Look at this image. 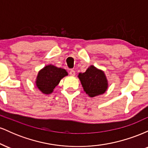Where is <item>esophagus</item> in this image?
<instances>
[{
    "mask_svg": "<svg viewBox=\"0 0 148 148\" xmlns=\"http://www.w3.org/2000/svg\"><path fill=\"white\" fill-rule=\"evenodd\" d=\"M69 74H70V76H75V74H76L75 71L73 70V69H71V70L69 71Z\"/></svg>",
    "mask_w": 148,
    "mask_h": 148,
    "instance_id": "1",
    "label": "esophagus"
}]
</instances>
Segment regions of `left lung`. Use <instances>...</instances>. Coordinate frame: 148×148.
I'll return each mask as SVG.
<instances>
[{
    "label": "left lung",
    "instance_id": "left-lung-1",
    "mask_svg": "<svg viewBox=\"0 0 148 148\" xmlns=\"http://www.w3.org/2000/svg\"><path fill=\"white\" fill-rule=\"evenodd\" d=\"M78 77L86 94L90 97L102 95L107 90L108 84L104 72L90 65L84 73H79Z\"/></svg>",
    "mask_w": 148,
    "mask_h": 148
}]
</instances>
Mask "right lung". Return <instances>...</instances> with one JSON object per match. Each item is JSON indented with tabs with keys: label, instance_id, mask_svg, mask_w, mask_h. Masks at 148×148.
Wrapping results in <instances>:
<instances>
[{
	"label": "right lung",
	"instance_id": "add662e5",
	"mask_svg": "<svg viewBox=\"0 0 148 148\" xmlns=\"http://www.w3.org/2000/svg\"><path fill=\"white\" fill-rule=\"evenodd\" d=\"M67 75L68 73L65 69L49 64L39 71L35 84L42 93L49 95L53 92L60 80Z\"/></svg>",
	"mask_w": 148,
	"mask_h": 148
}]
</instances>
